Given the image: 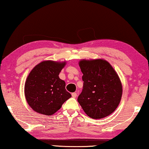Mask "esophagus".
Instances as JSON below:
<instances>
[{"instance_id": "34e87169", "label": "esophagus", "mask_w": 149, "mask_h": 149, "mask_svg": "<svg viewBox=\"0 0 149 149\" xmlns=\"http://www.w3.org/2000/svg\"><path fill=\"white\" fill-rule=\"evenodd\" d=\"M72 97L74 98H75L77 97V93L76 92H74V93H72Z\"/></svg>"}]
</instances>
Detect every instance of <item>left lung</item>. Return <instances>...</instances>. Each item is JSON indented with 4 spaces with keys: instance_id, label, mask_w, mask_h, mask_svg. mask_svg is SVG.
<instances>
[{
    "instance_id": "obj_1",
    "label": "left lung",
    "mask_w": 149,
    "mask_h": 149,
    "mask_svg": "<svg viewBox=\"0 0 149 149\" xmlns=\"http://www.w3.org/2000/svg\"><path fill=\"white\" fill-rule=\"evenodd\" d=\"M83 90L77 101L92 119H102L115 111L119 105L123 87L119 75L107 61L103 59L81 60Z\"/></svg>"
}]
</instances>
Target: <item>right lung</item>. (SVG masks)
<instances>
[{
	"mask_svg": "<svg viewBox=\"0 0 149 149\" xmlns=\"http://www.w3.org/2000/svg\"><path fill=\"white\" fill-rule=\"evenodd\" d=\"M65 63L43 61L28 74L24 95L28 104L34 111L49 116L58 111L63 103L72 97L66 91L65 81L59 77Z\"/></svg>",
	"mask_w": 149,
	"mask_h": 149,
	"instance_id": "1",
	"label": "right lung"
}]
</instances>
